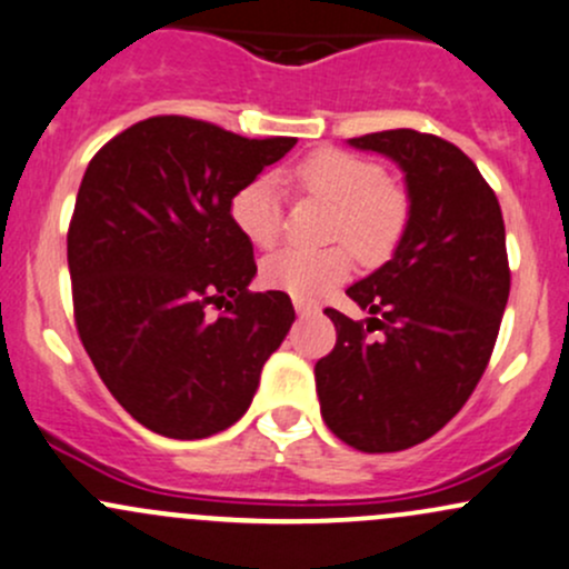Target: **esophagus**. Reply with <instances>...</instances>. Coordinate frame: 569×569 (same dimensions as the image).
Instances as JSON below:
<instances>
[{
	"instance_id": "34e87169",
	"label": "esophagus",
	"mask_w": 569,
	"mask_h": 569,
	"mask_svg": "<svg viewBox=\"0 0 569 569\" xmlns=\"http://www.w3.org/2000/svg\"><path fill=\"white\" fill-rule=\"evenodd\" d=\"M295 308H297V313H300V316H316V313H319V305H313L308 300H295Z\"/></svg>"
}]
</instances>
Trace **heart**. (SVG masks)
Listing matches in <instances>:
<instances>
[{
	"instance_id": "obj_1",
	"label": "heart",
	"mask_w": 569,
	"mask_h": 569,
	"mask_svg": "<svg viewBox=\"0 0 569 569\" xmlns=\"http://www.w3.org/2000/svg\"><path fill=\"white\" fill-rule=\"evenodd\" d=\"M289 179L302 193L335 207L332 239H346L365 261H381L392 253L406 229L409 207L379 163L338 149H321L295 166ZM280 212L283 196L272 174L253 177L231 199V220L256 248H269L280 237ZM349 272L351 256L346 248H286L269 256L261 267L269 286L289 291L297 300H319L343 283Z\"/></svg>"
}]
</instances>
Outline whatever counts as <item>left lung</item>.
<instances>
[{"instance_id": "obj_1", "label": "left lung", "mask_w": 569, "mask_h": 569, "mask_svg": "<svg viewBox=\"0 0 569 569\" xmlns=\"http://www.w3.org/2000/svg\"><path fill=\"white\" fill-rule=\"evenodd\" d=\"M349 147L403 171L409 218L392 259L346 289L370 313L368 330L325 310L338 340L316 362V392L340 441L398 452L445 428L486 373L510 297L505 220L456 143L400 128Z\"/></svg>"}]
</instances>
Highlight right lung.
Returning a JSON list of instances; mask_svg holds the SVG:
<instances>
[{"mask_svg": "<svg viewBox=\"0 0 569 569\" xmlns=\"http://www.w3.org/2000/svg\"><path fill=\"white\" fill-rule=\"evenodd\" d=\"M295 143L149 117L87 166L68 231L76 327L143 428L207 439L234 426L295 325L289 295L248 289L253 242L231 220L237 190ZM209 303L227 310L212 320Z\"/></svg>", "mask_w": 569, "mask_h": 569, "instance_id": "obj_1", "label": "right lung"}]
</instances>
